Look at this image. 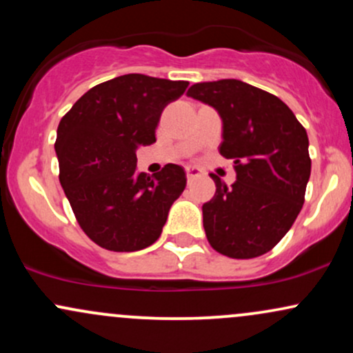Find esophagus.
<instances>
[{
	"label": "esophagus",
	"mask_w": 353,
	"mask_h": 353,
	"mask_svg": "<svg viewBox=\"0 0 353 353\" xmlns=\"http://www.w3.org/2000/svg\"><path fill=\"white\" fill-rule=\"evenodd\" d=\"M185 174H188V179H194V177L201 176L202 171L199 168H196V165H188L185 168Z\"/></svg>",
	"instance_id": "esophagus-1"
}]
</instances>
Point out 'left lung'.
Returning <instances> with one entry per match:
<instances>
[{"label":"left lung","mask_w":353,"mask_h":353,"mask_svg":"<svg viewBox=\"0 0 353 353\" xmlns=\"http://www.w3.org/2000/svg\"><path fill=\"white\" fill-rule=\"evenodd\" d=\"M188 96L216 109L222 119L219 151L236 164L230 188L210 174L216 194L202 205L209 244L232 259L269 252L302 209L310 177L305 129L277 96L244 81L196 83Z\"/></svg>","instance_id":"left-lung-1"}]
</instances>
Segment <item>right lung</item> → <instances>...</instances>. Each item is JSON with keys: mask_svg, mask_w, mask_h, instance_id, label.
Masks as SVG:
<instances>
[{"mask_svg": "<svg viewBox=\"0 0 353 353\" xmlns=\"http://www.w3.org/2000/svg\"><path fill=\"white\" fill-rule=\"evenodd\" d=\"M188 81L124 74L91 88L58 125L59 182L81 229L114 252H134L157 241L174 201L185 188L181 165L154 177L137 172L136 151L156 141L164 108Z\"/></svg>", "mask_w": 353, "mask_h": 353, "instance_id": "1", "label": "right lung"}]
</instances>
